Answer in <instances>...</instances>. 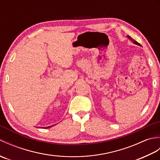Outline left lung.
<instances>
[{
	"instance_id": "obj_1",
	"label": "left lung",
	"mask_w": 160,
	"mask_h": 160,
	"mask_svg": "<svg viewBox=\"0 0 160 160\" xmlns=\"http://www.w3.org/2000/svg\"><path fill=\"white\" fill-rule=\"evenodd\" d=\"M127 37H128V38L129 40H131V41H132V42H133L134 44H135V45H140V43H139V42H138L137 41H135V40L134 39H132V38H131V36H128Z\"/></svg>"
}]
</instances>
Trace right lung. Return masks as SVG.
<instances>
[{"label":"right lung","instance_id":"right-lung-1","mask_svg":"<svg viewBox=\"0 0 160 160\" xmlns=\"http://www.w3.org/2000/svg\"><path fill=\"white\" fill-rule=\"evenodd\" d=\"M53 125H52V126H50V127H44L43 128H50V127H53Z\"/></svg>","mask_w":160,"mask_h":160}]
</instances>
